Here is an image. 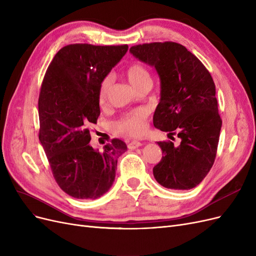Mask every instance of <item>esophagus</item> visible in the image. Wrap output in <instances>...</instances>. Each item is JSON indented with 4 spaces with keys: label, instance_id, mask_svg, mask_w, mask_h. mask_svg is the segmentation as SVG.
Wrapping results in <instances>:
<instances>
[{
    "label": "esophagus",
    "instance_id": "34e87169",
    "mask_svg": "<svg viewBox=\"0 0 256 256\" xmlns=\"http://www.w3.org/2000/svg\"><path fill=\"white\" fill-rule=\"evenodd\" d=\"M143 144L140 143V142H138V140H132V142H130L129 144H128V148L129 149H136V148H138V147H140L142 146Z\"/></svg>",
    "mask_w": 256,
    "mask_h": 256
}]
</instances>
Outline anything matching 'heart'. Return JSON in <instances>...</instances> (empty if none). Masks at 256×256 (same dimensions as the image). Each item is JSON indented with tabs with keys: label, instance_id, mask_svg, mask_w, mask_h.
Instances as JSON below:
<instances>
[{
	"label": "heart",
	"instance_id": "b5f03b06",
	"mask_svg": "<svg viewBox=\"0 0 256 256\" xmlns=\"http://www.w3.org/2000/svg\"><path fill=\"white\" fill-rule=\"evenodd\" d=\"M124 76L127 82L132 86L134 90L149 89L152 84V76L147 68L140 62H132L125 70ZM111 78L106 77L100 84L98 90V102L104 107L107 104L108 95L111 88ZM146 113L142 110H136L122 116L114 124V128L122 134H126L131 136H142L146 131Z\"/></svg>",
	"mask_w": 256,
	"mask_h": 256
}]
</instances>
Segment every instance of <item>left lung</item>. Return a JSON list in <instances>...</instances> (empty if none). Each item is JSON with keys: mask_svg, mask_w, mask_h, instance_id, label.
I'll list each match as a JSON object with an SVG mask.
<instances>
[{"mask_svg": "<svg viewBox=\"0 0 256 256\" xmlns=\"http://www.w3.org/2000/svg\"><path fill=\"white\" fill-rule=\"evenodd\" d=\"M140 62L154 68L160 78V102L154 126L177 134L180 145L158 142L161 161L154 167V179L170 190H190L206 178L215 161L222 122L218 113L213 78L201 61L176 42L131 46Z\"/></svg>", "mask_w": 256, "mask_h": 256, "instance_id": "obj_1", "label": "left lung"}]
</instances>
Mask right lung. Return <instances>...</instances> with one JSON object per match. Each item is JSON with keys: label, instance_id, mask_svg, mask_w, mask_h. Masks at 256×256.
<instances>
[{"label": "right lung", "instance_id": "add662e5", "mask_svg": "<svg viewBox=\"0 0 256 256\" xmlns=\"http://www.w3.org/2000/svg\"><path fill=\"white\" fill-rule=\"evenodd\" d=\"M128 50V46L70 44L50 64L39 95V140L60 188L77 199H96L116 179L118 158L127 150L118 138L102 150L89 143V126L100 114L102 79Z\"/></svg>", "mask_w": 256, "mask_h": 256}]
</instances>
